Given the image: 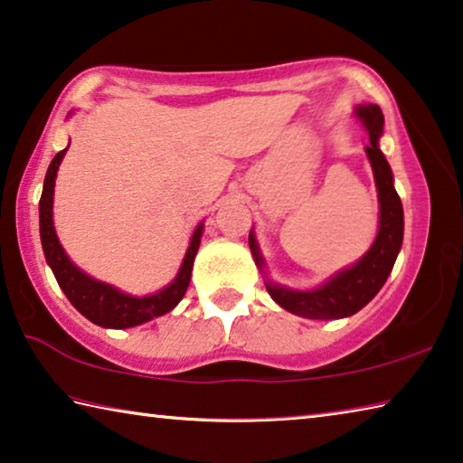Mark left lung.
I'll use <instances>...</instances> for the list:
<instances>
[{"mask_svg":"<svg viewBox=\"0 0 463 463\" xmlns=\"http://www.w3.org/2000/svg\"><path fill=\"white\" fill-rule=\"evenodd\" d=\"M355 118L364 124V128L370 135V145L365 146V155L370 159L373 171L375 190H378L380 203V221L378 234L372 242V247L359 257V260L336 271L323 284L310 289H294L281 286L273 281L265 273V260L261 255L260 242L255 239V232H249V247L253 255L257 269L265 276V288L269 296L281 308L292 312V315L315 318V320H335L355 315L362 310L372 298L380 292L386 284L398 253L402 247L404 237V210L402 202L394 190V175L388 165L386 156L380 148V138L383 132V114L380 106L375 104H359L354 109Z\"/></svg>","mask_w":463,"mask_h":463,"instance_id":"left-lung-1","label":"left lung"}]
</instances>
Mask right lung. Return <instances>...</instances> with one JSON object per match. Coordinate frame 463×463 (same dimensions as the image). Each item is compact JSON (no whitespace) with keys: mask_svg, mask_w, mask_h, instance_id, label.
<instances>
[{"mask_svg":"<svg viewBox=\"0 0 463 463\" xmlns=\"http://www.w3.org/2000/svg\"><path fill=\"white\" fill-rule=\"evenodd\" d=\"M69 145H71V140H69ZM67 148L59 151L51 161L43 185L41 206H38V213H41L43 250L46 263L51 265L54 278H57V284L69 298V302H71L85 318L91 320L93 325L104 328H130L143 325L146 320L167 315L169 310H174L177 304L182 302L185 289L190 286L194 260L200 249V241L203 234V222H200L194 229L190 247L185 250L184 261L179 265L175 278L171 279L165 288H161L159 292L148 296H132L122 292L120 288L88 276V273L77 268V265L69 260L65 249H62L59 242L57 231H54L52 222L54 179H57V171L62 156L67 153Z\"/></svg>","mask_w":463,"mask_h":463,"instance_id":"add662e5","label":"right lung"}]
</instances>
